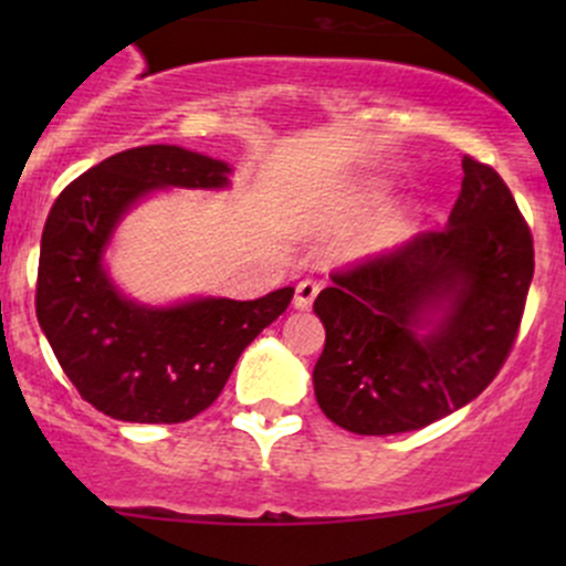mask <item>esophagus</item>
<instances>
[{
	"label": "esophagus",
	"mask_w": 566,
	"mask_h": 566,
	"mask_svg": "<svg viewBox=\"0 0 566 566\" xmlns=\"http://www.w3.org/2000/svg\"><path fill=\"white\" fill-rule=\"evenodd\" d=\"M317 293H319V287L315 282H301L298 287H295V295H293V306L295 310H310L312 306V301L317 298Z\"/></svg>",
	"instance_id": "34e87169"
}]
</instances>
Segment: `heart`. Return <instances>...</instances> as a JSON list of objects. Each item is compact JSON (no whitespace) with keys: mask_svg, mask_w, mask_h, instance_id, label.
I'll list each match as a JSON object with an SVG mask.
<instances>
[{"mask_svg":"<svg viewBox=\"0 0 566 566\" xmlns=\"http://www.w3.org/2000/svg\"><path fill=\"white\" fill-rule=\"evenodd\" d=\"M384 191H386L384 186H369V191H367V199H378L380 193H384ZM367 249H369V251H373V249H378V241H369V243H367Z\"/></svg>","mask_w":566,"mask_h":566,"instance_id":"b5f03b06","label":"heart"}]
</instances>
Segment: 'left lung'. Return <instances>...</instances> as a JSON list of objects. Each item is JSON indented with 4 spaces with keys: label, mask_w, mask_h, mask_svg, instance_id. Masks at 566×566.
Instances as JSON below:
<instances>
[{
    "label": "left lung",
    "mask_w": 566,
    "mask_h": 566,
    "mask_svg": "<svg viewBox=\"0 0 566 566\" xmlns=\"http://www.w3.org/2000/svg\"><path fill=\"white\" fill-rule=\"evenodd\" d=\"M462 175L443 230L334 273L315 298V397L342 430H421L476 399L510 356L534 243L495 169L465 156Z\"/></svg>",
    "instance_id": "1"
}]
</instances>
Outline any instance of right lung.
Listing matches in <instances>:
<instances>
[{"mask_svg":"<svg viewBox=\"0 0 566 566\" xmlns=\"http://www.w3.org/2000/svg\"><path fill=\"white\" fill-rule=\"evenodd\" d=\"M232 167L177 145L117 153L56 197L40 241L38 323L78 394L134 424H180L213 405L238 358L293 301L193 295L145 304L123 293L106 251L125 216L169 188L221 191Z\"/></svg>","mask_w":566,"mask_h":566,"instance_id":"obj_1","label":"right lung"}]
</instances>
